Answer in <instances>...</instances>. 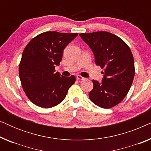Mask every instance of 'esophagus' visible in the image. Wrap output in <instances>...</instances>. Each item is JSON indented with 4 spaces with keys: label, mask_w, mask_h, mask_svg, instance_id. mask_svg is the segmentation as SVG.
Listing matches in <instances>:
<instances>
[{
    "label": "esophagus",
    "mask_w": 151,
    "mask_h": 151,
    "mask_svg": "<svg viewBox=\"0 0 151 151\" xmlns=\"http://www.w3.org/2000/svg\"><path fill=\"white\" fill-rule=\"evenodd\" d=\"M76 78H77V80H84V79H85V78L82 77V76H80V75L76 76Z\"/></svg>",
    "instance_id": "obj_1"
}]
</instances>
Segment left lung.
I'll return each mask as SVG.
<instances>
[{
	"label": "left lung",
	"instance_id": "8db88e82",
	"mask_svg": "<svg viewBox=\"0 0 151 151\" xmlns=\"http://www.w3.org/2000/svg\"><path fill=\"white\" fill-rule=\"evenodd\" d=\"M90 47L96 65L104 68L102 82L93 80L90 100L109 109L119 104L129 92L135 76L134 60L129 46L118 36L106 32L80 34Z\"/></svg>",
	"mask_w": 151,
	"mask_h": 151
}]
</instances>
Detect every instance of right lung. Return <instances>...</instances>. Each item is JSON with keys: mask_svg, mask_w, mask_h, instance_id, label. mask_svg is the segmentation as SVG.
Masks as SVG:
<instances>
[{"mask_svg": "<svg viewBox=\"0 0 151 151\" xmlns=\"http://www.w3.org/2000/svg\"><path fill=\"white\" fill-rule=\"evenodd\" d=\"M78 34L47 32L28 43L19 65V76L27 96L37 106L51 108L67 96L76 77L55 73L62 60L63 50Z\"/></svg>", "mask_w": 151, "mask_h": 151, "instance_id": "add662e5", "label": "right lung"}]
</instances>
